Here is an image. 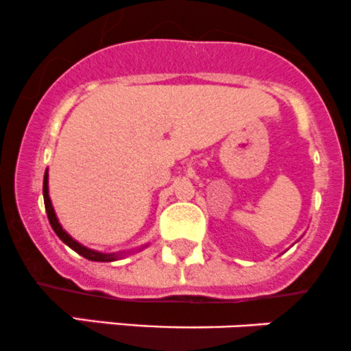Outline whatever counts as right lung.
Masks as SVG:
<instances>
[{
    "label": "right lung",
    "instance_id": "right-lung-1",
    "mask_svg": "<svg viewBox=\"0 0 351 351\" xmlns=\"http://www.w3.org/2000/svg\"><path fill=\"white\" fill-rule=\"evenodd\" d=\"M43 202H45V211H47V216H49L50 226H52V230L56 231L57 237H59L67 247H71L72 250L77 252V254L84 256V258L93 260V262H113V260L120 258L121 254H101V252L91 250V248L84 247V245H81L79 241H75L74 238H72L71 234L60 226L59 219H57L56 216V211H53L52 208V201H50L49 197V172L47 171H45V176H43Z\"/></svg>",
    "mask_w": 351,
    "mask_h": 351
}]
</instances>
